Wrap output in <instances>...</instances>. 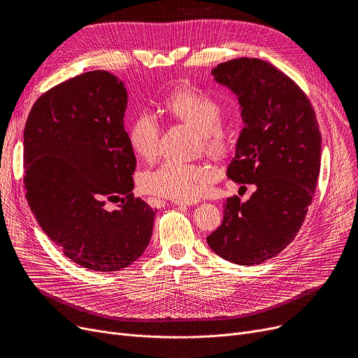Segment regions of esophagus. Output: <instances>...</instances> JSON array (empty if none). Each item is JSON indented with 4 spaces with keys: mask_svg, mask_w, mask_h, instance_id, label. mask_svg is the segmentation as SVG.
I'll list each match as a JSON object with an SVG mask.
<instances>
[{
    "mask_svg": "<svg viewBox=\"0 0 358 358\" xmlns=\"http://www.w3.org/2000/svg\"><path fill=\"white\" fill-rule=\"evenodd\" d=\"M176 206L178 208H187V206H194L199 203V200H176Z\"/></svg>",
    "mask_w": 358,
    "mask_h": 358,
    "instance_id": "1",
    "label": "esophagus"
}]
</instances>
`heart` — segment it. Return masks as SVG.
I'll return each instance as SVG.
<instances>
[{
  "label": "heart",
  "mask_w": 358,
  "mask_h": 358,
  "mask_svg": "<svg viewBox=\"0 0 358 358\" xmlns=\"http://www.w3.org/2000/svg\"><path fill=\"white\" fill-rule=\"evenodd\" d=\"M166 108L181 122L193 126L201 135L204 149L219 154L227 146V136L220 127L223 107L217 99L197 90H180L169 97ZM161 126L152 111L143 110L131 120L127 136L134 152L143 158H154L158 150ZM213 178L208 166L165 161L141 177V187L150 194L174 200L197 197Z\"/></svg>",
  "instance_id": "obj_1"
}]
</instances>
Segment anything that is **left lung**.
<instances>
[{"label": "left lung", "instance_id": "1", "mask_svg": "<svg viewBox=\"0 0 358 358\" xmlns=\"http://www.w3.org/2000/svg\"><path fill=\"white\" fill-rule=\"evenodd\" d=\"M239 103L242 131L227 176L254 184L247 201L229 197L210 250L239 266L261 264L297 235L317 184L322 139L313 107L270 62L238 58L212 69Z\"/></svg>", "mask_w": 358, "mask_h": 358}]
</instances>
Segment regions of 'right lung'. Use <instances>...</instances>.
Returning <instances> with one entry per match:
<instances>
[{
  "instance_id": "obj_1",
  "label": "right lung",
  "mask_w": 358,
  "mask_h": 358,
  "mask_svg": "<svg viewBox=\"0 0 358 358\" xmlns=\"http://www.w3.org/2000/svg\"><path fill=\"white\" fill-rule=\"evenodd\" d=\"M127 91L107 71L50 88L24 127L26 197L49 239L75 264L117 271L152 236L155 212L135 199L136 158L124 130ZM122 200L116 211L105 200Z\"/></svg>"
}]
</instances>
